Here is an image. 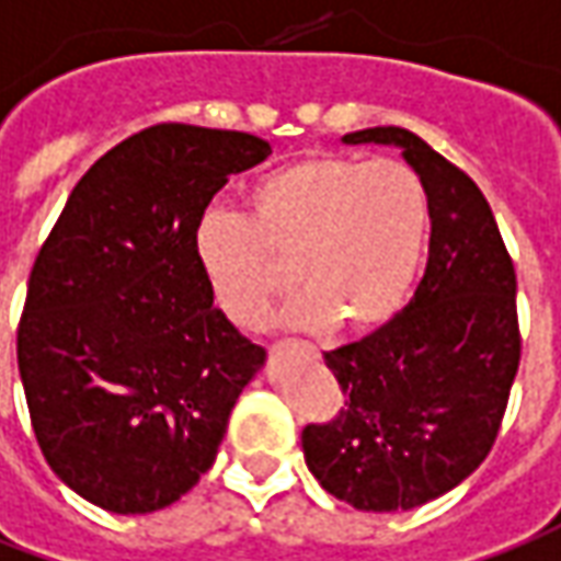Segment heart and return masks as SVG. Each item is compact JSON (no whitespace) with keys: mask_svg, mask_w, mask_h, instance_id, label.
Here are the masks:
<instances>
[{"mask_svg":"<svg viewBox=\"0 0 561 561\" xmlns=\"http://www.w3.org/2000/svg\"><path fill=\"white\" fill-rule=\"evenodd\" d=\"M428 230L419 175L391 158L312 154L254 179L249 218L209 209L194 230L215 307L252 331L291 279L282 309L294 331L370 334L401 309Z\"/></svg>","mask_w":561,"mask_h":561,"instance_id":"1","label":"heart"}]
</instances>
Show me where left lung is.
<instances>
[{"instance_id": "1", "label": "left lung", "mask_w": 561, "mask_h": 561, "mask_svg": "<svg viewBox=\"0 0 561 561\" xmlns=\"http://www.w3.org/2000/svg\"><path fill=\"white\" fill-rule=\"evenodd\" d=\"M394 145L428 197V267L407 307L324 352L346 403L304 428L324 492L355 511H413L468 480L495 444L519 367L516 273L483 191L401 127L343 136Z\"/></svg>"}]
</instances>
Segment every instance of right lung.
<instances>
[{
    "label": "right lung",
    "instance_id": "obj_1",
    "mask_svg": "<svg viewBox=\"0 0 561 561\" xmlns=\"http://www.w3.org/2000/svg\"><path fill=\"white\" fill-rule=\"evenodd\" d=\"M267 154L252 133L148 127L81 175L35 257L18 328L35 440L103 511H163L194 489L264 370L267 352L215 307L194 230Z\"/></svg>",
    "mask_w": 561,
    "mask_h": 561
}]
</instances>
